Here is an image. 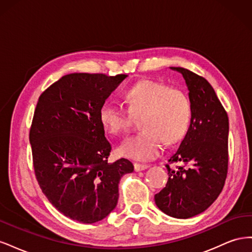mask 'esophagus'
I'll return each instance as SVG.
<instances>
[{
	"instance_id": "34e87169",
	"label": "esophagus",
	"mask_w": 252,
	"mask_h": 252,
	"mask_svg": "<svg viewBox=\"0 0 252 252\" xmlns=\"http://www.w3.org/2000/svg\"><path fill=\"white\" fill-rule=\"evenodd\" d=\"M133 167H134V170H135V171H142V170L147 169L148 167H149V165H143V164L134 163V164H133Z\"/></svg>"
}]
</instances>
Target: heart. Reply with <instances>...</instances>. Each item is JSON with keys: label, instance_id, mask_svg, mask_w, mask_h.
<instances>
[{"label": "heart", "instance_id": "b5f03b06", "mask_svg": "<svg viewBox=\"0 0 252 252\" xmlns=\"http://www.w3.org/2000/svg\"><path fill=\"white\" fill-rule=\"evenodd\" d=\"M124 95L129 109L112 100L104 102L100 109L102 124L112 134L130 126L131 112L144 111L140 122L143 129L121 145L122 156L150 161L161 154L166 142L172 145L185 138L192 121V103L186 90L148 79L127 89Z\"/></svg>", "mask_w": 252, "mask_h": 252}]
</instances>
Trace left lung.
Returning a JSON list of instances; mask_svg holds the SVG:
<instances>
[{
	"mask_svg": "<svg viewBox=\"0 0 252 252\" xmlns=\"http://www.w3.org/2000/svg\"><path fill=\"white\" fill-rule=\"evenodd\" d=\"M183 74L192 103V121L169 163L166 187L155 195L159 210L177 219L202 213L215 202L224 187L228 171L229 121L215 89L201 75L182 67H171ZM188 167H186V166Z\"/></svg>",
	"mask_w": 252,
	"mask_h": 252,
	"instance_id": "8db88e82",
	"label": "left lung"
}]
</instances>
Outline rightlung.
<instances>
[{"label":"right lung","mask_w":252,"mask_h":252,"mask_svg":"<svg viewBox=\"0 0 252 252\" xmlns=\"http://www.w3.org/2000/svg\"><path fill=\"white\" fill-rule=\"evenodd\" d=\"M127 77L70 73L40 95L29 141L35 178L48 201L64 216L91 224L116 208L119 183L133 171L127 158L108 163L100 109Z\"/></svg>","instance_id":"add662e5"}]
</instances>
